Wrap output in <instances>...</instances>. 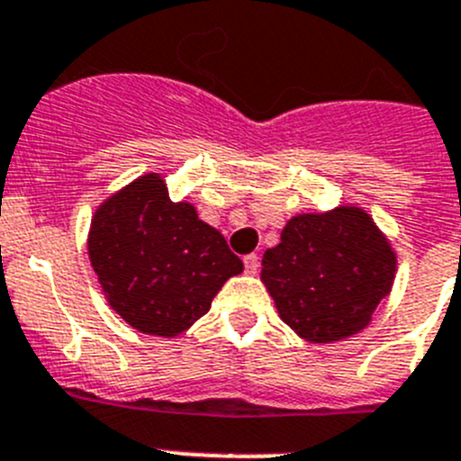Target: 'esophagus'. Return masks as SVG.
<instances>
[{"instance_id":"esophagus-1","label":"esophagus","mask_w":461,"mask_h":461,"mask_svg":"<svg viewBox=\"0 0 461 461\" xmlns=\"http://www.w3.org/2000/svg\"><path fill=\"white\" fill-rule=\"evenodd\" d=\"M243 264H246V271L250 273V276H255L257 271H259V257L252 252V255H246L243 257Z\"/></svg>"}]
</instances>
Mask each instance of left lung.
Masks as SVG:
<instances>
[{"label": "left lung", "instance_id": "obj_1", "mask_svg": "<svg viewBox=\"0 0 461 461\" xmlns=\"http://www.w3.org/2000/svg\"><path fill=\"white\" fill-rule=\"evenodd\" d=\"M397 257L370 213L338 206L294 215L261 259L277 314L314 344L351 338L391 294Z\"/></svg>", "mask_w": 461, "mask_h": 461}]
</instances>
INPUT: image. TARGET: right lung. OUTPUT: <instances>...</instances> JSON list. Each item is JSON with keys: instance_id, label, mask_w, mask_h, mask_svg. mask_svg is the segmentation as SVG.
Here are the masks:
<instances>
[{"instance_id": "1", "label": "right lung", "mask_w": 461, "mask_h": 461, "mask_svg": "<svg viewBox=\"0 0 461 461\" xmlns=\"http://www.w3.org/2000/svg\"><path fill=\"white\" fill-rule=\"evenodd\" d=\"M89 259L110 308L132 329L174 338L211 308L243 261L188 202L169 200L160 174L107 197L89 227Z\"/></svg>"}]
</instances>
